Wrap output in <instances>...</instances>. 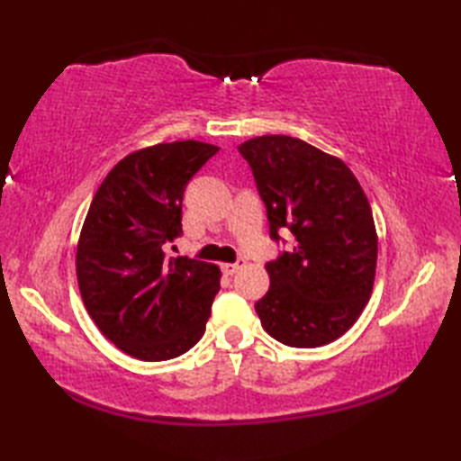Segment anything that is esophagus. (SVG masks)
I'll use <instances>...</instances> for the list:
<instances>
[{
	"instance_id": "esophagus-1",
	"label": "esophagus",
	"mask_w": 461,
	"mask_h": 461,
	"mask_svg": "<svg viewBox=\"0 0 461 461\" xmlns=\"http://www.w3.org/2000/svg\"><path fill=\"white\" fill-rule=\"evenodd\" d=\"M241 269V263H223L221 266V271L225 273V276H233V273H238Z\"/></svg>"
}]
</instances>
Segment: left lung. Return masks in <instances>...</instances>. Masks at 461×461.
<instances>
[{
    "instance_id": "obj_1",
    "label": "left lung",
    "mask_w": 461,
    "mask_h": 461,
    "mask_svg": "<svg viewBox=\"0 0 461 461\" xmlns=\"http://www.w3.org/2000/svg\"><path fill=\"white\" fill-rule=\"evenodd\" d=\"M267 210L269 236L295 246L269 261L261 325L287 347L329 345L355 325L370 299L378 238L372 210L348 166L293 136L238 146Z\"/></svg>"
}]
</instances>
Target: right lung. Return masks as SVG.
I'll return each mask as SVG.
<instances>
[{"instance_id": "right-lung-1", "label": "right lung", "mask_w": 461, "mask_h": 461, "mask_svg": "<svg viewBox=\"0 0 461 461\" xmlns=\"http://www.w3.org/2000/svg\"><path fill=\"white\" fill-rule=\"evenodd\" d=\"M218 150L198 140L136 150L91 202L77 246V281L95 325L134 358H176L203 335L220 269L192 258L166 259L164 243L182 236L185 185Z\"/></svg>"}]
</instances>
